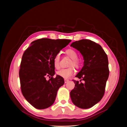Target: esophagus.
Instances as JSON below:
<instances>
[{
  "mask_svg": "<svg viewBox=\"0 0 127 127\" xmlns=\"http://www.w3.org/2000/svg\"><path fill=\"white\" fill-rule=\"evenodd\" d=\"M69 81L68 79H64V83H66L67 82H68Z\"/></svg>",
  "mask_w": 127,
  "mask_h": 127,
  "instance_id": "34e87169",
  "label": "esophagus"
}]
</instances>
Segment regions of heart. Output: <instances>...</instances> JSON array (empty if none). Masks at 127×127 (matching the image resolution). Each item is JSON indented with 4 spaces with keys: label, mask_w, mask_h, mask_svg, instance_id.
<instances>
[{
    "label": "heart",
    "mask_w": 127,
    "mask_h": 127,
    "mask_svg": "<svg viewBox=\"0 0 127 127\" xmlns=\"http://www.w3.org/2000/svg\"><path fill=\"white\" fill-rule=\"evenodd\" d=\"M66 54L68 57L71 59V61H70L69 64V68H64L60 70L57 72V74L61 77L64 79H68L71 77L75 73V70L71 66H74L76 68H79L81 66V61L79 60L78 57V54L77 52L72 49H69L66 51ZM60 56L59 54L57 55L53 59V64L54 67L58 69L60 68Z\"/></svg>",
    "instance_id": "1"
}]
</instances>
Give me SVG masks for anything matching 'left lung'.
Wrapping results in <instances>:
<instances>
[{
  "mask_svg": "<svg viewBox=\"0 0 127 127\" xmlns=\"http://www.w3.org/2000/svg\"><path fill=\"white\" fill-rule=\"evenodd\" d=\"M70 46L80 51L84 60L83 67L76 76L81 79L80 83L73 80L75 86L70 93V97L78 107L89 109L100 101L104 94L109 76L108 56L100 45L90 39L79 40Z\"/></svg>",
  "mask_w": 127,
  "mask_h": 127,
  "instance_id": "8db88e82",
  "label": "left lung"
}]
</instances>
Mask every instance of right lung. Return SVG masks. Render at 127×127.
Instances as JSON below:
<instances>
[{
	"label": "right lung",
	"instance_id": "right-lung-1",
	"mask_svg": "<svg viewBox=\"0 0 127 127\" xmlns=\"http://www.w3.org/2000/svg\"><path fill=\"white\" fill-rule=\"evenodd\" d=\"M71 41L43 38L35 40L23 53L19 71L22 94L37 109L50 106L57 92L64 83L63 78L55 74L53 61L55 56ZM50 79L47 81L46 78Z\"/></svg>",
	"mask_w": 127,
	"mask_h": 127
}]
</instances>
